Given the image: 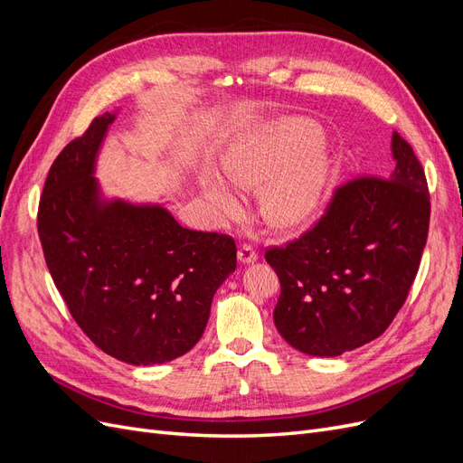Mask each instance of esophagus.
I'll use <instances>...</instances> for the list:
<instances>
[{
	"label": "esophagus",
	"mask_w": 463,
	"mask_h": 463,
	"mask_svg": "<svg viewBox=\"0 0 463 463\" xmlns=\"http://www.w3.org/2000/svg\"><path fill=\"white\" fill-rule=\"evenodd\" d=\"M237 259H240V262H243V264H250L259 259V255L253 247L245 243L240 247V250H237Z\"/></svg>",
	"instance_id": "34e87169"
}]
</instances>
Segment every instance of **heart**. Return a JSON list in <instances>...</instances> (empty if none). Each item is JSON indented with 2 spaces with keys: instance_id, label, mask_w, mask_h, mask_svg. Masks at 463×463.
I'll return each instance as SVG.
<instances>
[{
  "instance_id": "b5f03b06",
  "label": "heart",
  "mask_w": 463,
  "mask_h": 463,
  "mask_svg": "<svg viewBox=\"0 0 463 463\" xmlns=\"http://www.w3.org/2000/svg\"><path fill=\"white\" fill-rule=\"evenodd\" d=\"M318 125L303 118H282L240 135L223 152L222 170L233 185L260 191V214L274 228H298L309 222L330 181V156L318 145ZM214 170L203 167L199 185L220 218L240 210L233 189Z\"/></svg>"
}]
</instances>
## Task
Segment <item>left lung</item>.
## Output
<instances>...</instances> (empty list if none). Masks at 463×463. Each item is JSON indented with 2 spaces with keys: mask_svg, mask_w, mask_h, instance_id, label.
<instances>
[{
  "mask_svg": "<svg viewBox=\"0 0 463 463\" xmlns=\"http://www.w3.org/2000/svg\"><path fill=\"white\" fill-rule=\"evenodd\" d=\"M388 177L334 191L315 226L266 249L279 278L274 325L307 355L335 357L378 338L408 299L427 243L430 199L411 145L394 131Z\"/></svg>",
  "mask_w": 463,
  "mask_h": 463,
  "instance_id": "obj_1",
  "label": "left lung"
}]
</instances>
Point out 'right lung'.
I'll list each match as a JSON object with an SVG mask.
<instances>
[{
	"mask_svg": "<svg viewBox=\"0 0 463 463\" xmlns=\"http://www.w3.org/2000/svg\"><path fill=\"white\" fill-rule=\"evenodd\" d=\"M114 119L94 118L53 160L38 235L53 284L82 332L111 357L156 365L201 340L237 249L226 233L179 226L160 204L100 197L96 156Z\"/></svg>",
	"mask_w": 463,
	"mask_h": 463,
	"instance_id": "obj_1",
	"label": "right lung"
}]
</instances>
